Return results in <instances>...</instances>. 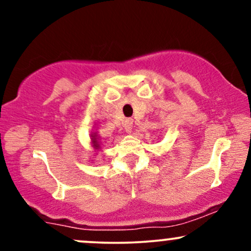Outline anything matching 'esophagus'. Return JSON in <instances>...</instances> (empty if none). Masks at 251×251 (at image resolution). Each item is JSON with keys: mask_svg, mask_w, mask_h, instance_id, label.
<instances>
[{"mask_svg": "<svg viewBox=\"0 0 251 251\" xmlns=\"http://www.w3.org/2000/svg\"><path fill=\"white\" fill-rule=\"evenodd\" d=\"M132 127H133V120L132 119H126L125 124H124V129H125L127 133H131Z\"/></svg>", "mask_w": 251, "mask_h": 251, "instance_id": "1", "label": "esophagus"}]
</instances>
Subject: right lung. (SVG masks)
Masks as SVG:
<instances>
[{
  "instance_id": "obj_1",
  "label": "right lung",
  "mask_w": 251,
  "mask_h": 251,
  "mask_svg": "<svg viewBox=\"0 0 251 251\" xmlns=\"http://www.w3.org/2000/svg\"><path fill=\"white\" fill-rule=\"evenodd\" d=\"M93 143H94V145H96L97 148H98V143H97V139H93Z\"/></svg>"
}]
</instances>
